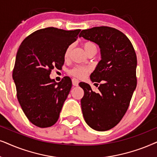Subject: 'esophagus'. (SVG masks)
<instances>
[{
  "label": "esophagus",
  "mask_w": 157,
  "mask_h": 157,
  "mask_svg": "<svg viewBox=\"0 0 157 157\" xmlns=\"http://www.w3.org/2000/svg\"><path fill=\"white\" fill-rule=\"evenodd\" d=\"M72 85H74V86H77L79 84V80L76 78H73L72 80Z\"/></svg>",
  "instance_id": "1"
}]
</instances>
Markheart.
Instances as JSON below:
<instances>
[{"instance_id": "heart-1", "label": "heart", "mask_w": 157, "mask_h": 157, "mask_svg": "<svg viewBox=\"0 0 157 157\" xmlns=\"http://www.w3.org/2000/svg\"><path fill=\"white\" fill-rule=\"evenodd\" d=\"M83 47H84L85 51L87 54L93 51L97 52V47H96L95 44L92 42V41H86V42H85L83 44ZM71 48H72L71 46L67 48L65 53H64V57H67L69 56ZM88 72H89L88 68L85 67H82V66H76L70 71L71 75H74V76L77 77H80V78L84 77Z\"/></svg>"}]
</instances>
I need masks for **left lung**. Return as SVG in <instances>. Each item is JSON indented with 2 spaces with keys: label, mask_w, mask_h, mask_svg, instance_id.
<instances>
[{
  "label": "left lung",
  "mask_w": 157,
  "mask_h": 157,
  "mask_svg": "<svg viewBox=\"0 0 157 157\" xmlns=\"http://www.w3.org/2000/svg\"><path fill=\"white\" fill-rule=\"evenodd\" d=\"M79 36L99 46L101 60L90 75V80H103L98 93L87 83L79 84L84 90L81 99L83 117L94 130H110L126 113L136 87V54L128 37L111 27L85 29Z\"/></svg>",
  "instance_id": "1"
}]
</instances>
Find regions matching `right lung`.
Returning a JSON list of instances; mask_svg holds the SVG:
<instances>
[{"instance_id":"1","label":"right lung","mask_w":157,"mask_h":157,"mask_svg":"<svg viewBox=\"0 0 157 157\" xmlns=\"http://www.w3.org/2000/svg\"><path fill=\"white\" fill-rule=\"evenodd\" d=\"M80 31L39 29L27 36L18 48L13 79L21 107L35 126L50 127L59 118L72 81L64 77L57 83L49 75L54 68L63 65L67 48L76 41Z\"/></svg>"}]
</instances>
